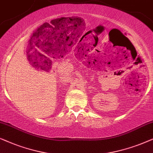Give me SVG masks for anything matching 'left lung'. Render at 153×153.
<instances>
[{
  "label": "left lung",
  "instance_id": "left-lung-1",
  "mask_svg": "<svg viewBox=\"0 0 153 153\" xmlns=\"http://www.w3.org/2000/svg\"><path fill=\"white\" fill-rule=\"evenodd\" d=\"M125 38H126V37H125ZM126 39H127V40H128V38H126Z\"/></svg>",
  "mask_w": 153,
  "mask_h": 153
}]
</instances>
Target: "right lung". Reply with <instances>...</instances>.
I'll use <instances>...</instances> for the list:
<instances>
[{"instance_id": "obj_1", "label": "right lung", "mask_w": 153, "mask_h": 153, "mask_svg": "<svg viewBox=\"0 0 153 153\" xmlns=\"http://www.w3.org/2000/svg\"><path fill=\"white\" fill-rule=\"evenodd\" d=\"M42 29H44L45 28H49V27L50 28V26H49V25H48V24H45L44 25H42ZM45 32H46L45 30H44V33H45ZM47 33H48V32H47Z\"/></svg>"}]
</instances>
